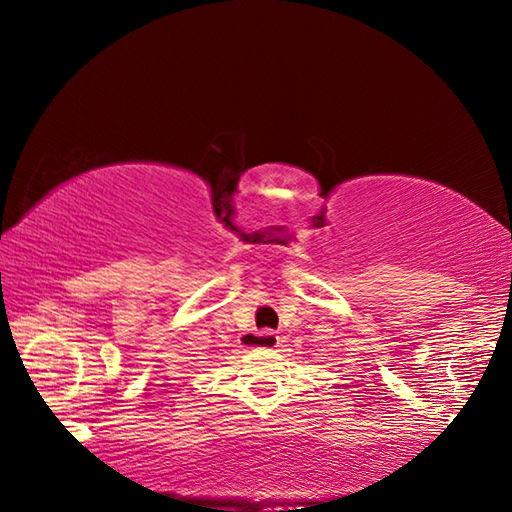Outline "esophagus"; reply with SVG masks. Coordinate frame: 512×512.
<instances>
[{
    "label": "esophagus",
    "instance_id": "34e87169",
    "mask_svg": "<svg viewBox=\"0 0 512 512\" xmlns=\"http://www.w3.org/2000/svg\"><path fill=\"white\" fill-rule=\"evenodd\" d=\"M244 339H248V347H253V350H275L279 347V336L273 330L246 332Z\"/></svg>",
    "mask_w": 512,
    "mask_h": 512
}]
</instances>
